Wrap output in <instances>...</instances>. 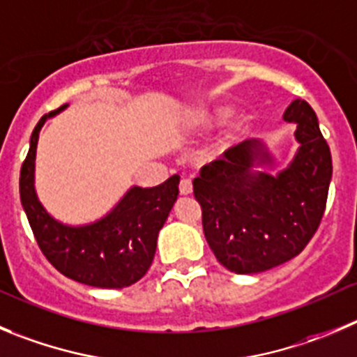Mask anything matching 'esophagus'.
Wrapping results in <instances>:
<instances>
[{
  "label": "esophagus",
  "mask_w": 357,
  "mask_h": 357,
  "mask_svg": "<svg viewBox=\"0 0 357 357\" xmlns=\"http://www.w3.org/2000/svg\"><path fill=\"white\" fill-rule=\"evenodd\" d=\"M192 190H194V186H192V181H190V179H181V183H179V194L190 195V194H192Z\"/></svg>",
  "instance_id": "1"
}]
</instances>
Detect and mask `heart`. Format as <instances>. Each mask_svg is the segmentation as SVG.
Here are the masks:
<instances>
[{"label":"heart","instance_id":"heart-1","mask_svg":"<svg viewBox=\"0 0 357 357\" xmlns=\"http://www.w3.org/2000/svg\"><path fill=\"white\" fill-rule=\"evenodd\" d=\"M225 121H227V114H225V112H213V114H209L208 118L204 119L206 125H209V126L224 125Z\"/></svg>","mask_w":357,"mask_h":357}]
</instances>
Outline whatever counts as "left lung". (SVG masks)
I'll return each mask as SVG.
<instances>
[{
    "instance_id": "left-lung-1",
    "label": "left lung",
    "mask_w": 357,
    "mask_h": 357,
    "mask_svg": "<svg viewBox=\"0 0 357 357\" xmlns=\"http://www.w3.org/2000/svg\"><path fill=\"white\" fill-rule=\"evenodd\" d=\"M298 142L287 167L269 172L275 155L261 139L227 149L194 179L206 241L224 268L238 275L268 271L301 254L324 215L333 176L331 153L308 102L284 114Z\"/></svg>"
}]
</instances>
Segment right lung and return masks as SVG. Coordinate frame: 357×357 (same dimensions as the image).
Wrapping results in <instances>:
<instances>
[{
	"label": "right lung",
	"mask_w": 357,
	"mask_h": 357,
	"mask_svg": "<svg viewBox=\"0 0 357 357\" xmlns=\"http://www.w3.org/2000/svg\"><path fill=\"white\" fill-rule=\"evenodd\" d=\"M65 109L42 116L33 130L19 179L22 208L40 250L59 273L91 287H128L151 266L158 232L178 199L179 176L151 188L130 186L111 211L89 224L72 225L54 218L36 194L35 160L40 130Z\"/></svg>",
	"instance_id": "add662e5"
}]
</instances>
